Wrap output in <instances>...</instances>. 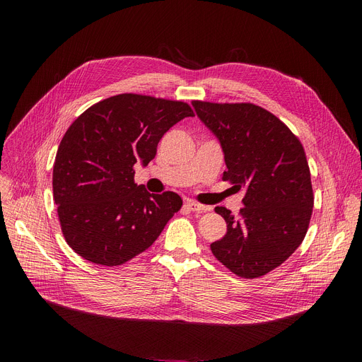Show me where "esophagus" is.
<instances>
[{
    "label": "esophagus",
    "instance_id": "34e87169",
    "mask_svg": "<svg viewBox=\"0 0 362 362\" xmlns=\"http://www.w3.org/2000/svg\"><path fill=\"white\" fill-rule=\"evenodd\" d=\"M185 205H186L191 211H206V210H208V206H205V205H202V204H198V202L194 201V199H186V201H185Z\"/></svg>",
    "mask_w": 362,
    "mask_h": 362
}]
</instances>
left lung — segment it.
Wrapping results in <instances>:
<instances>
[{
  "label": "left lung",
  "mask_w": 362,
  "mask_h": 362,
  "mask_svg": "<svg viewBox=\"0 0 362 362\" xmlns=\"http://www.w3.org/2000/svg\"><path fill=\"white\" fill-rule=\"evenodd\" d=\"M192 104L223 146L227 170L221 179L248 187L236 217L216 206L227 233L211 243V252L236 276L261 277L286 261L307 235L314 192L305 151L286 124L259 105Z\"/></svg>",
  "instance_id": "1"
}]
</instances>
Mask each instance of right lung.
Wrapping results in <instances>:
<instances>
[{
    "mask_svg": "<svg viewBox=\"0 0 362 362\" xmlns=\"http://www.w3.org/2000/svg\"><path fill=\"white\" fill-rule=\"evenodd\" d=\"M187 103L119 93L90 105L60 142L52 194L62 232L85 259L122 265L146 251L183 201L171 192L149 194L135 183V164L156 157L164 133L185 117Z\"/></svg>",
    "mask_w": 362,
    "mask_h": 362,
    "instance_id": "obj_1",
    "label": "right lung"
}]
</instances>
